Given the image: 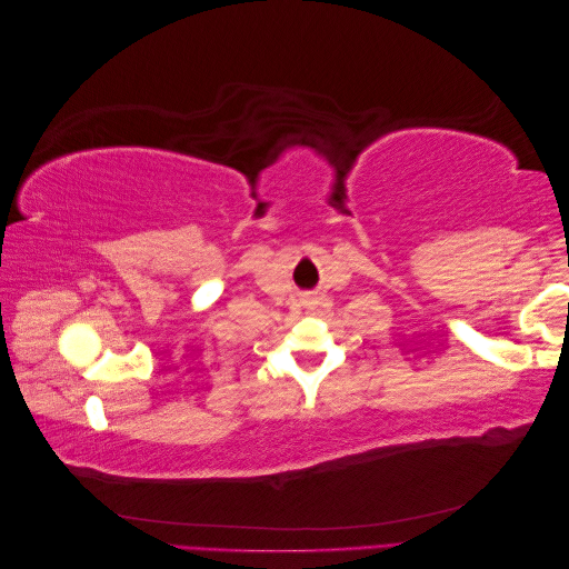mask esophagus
Returning <instances> with one entry per match:
<instances>
[{"label":"esophagus","mask_w":569,"mask_h":569,"mask_svg":"<svg viewBox=\"0 0 569 569\" xmlns=\"http://www.w3.org/2000/svg\"><path fill=\"white\" fill-rule=\"evenodd\" d=\"M303 306H308V308L316 306V299H313V297H306V299H303Z\"/></svg>","instance_id":"34e87169"}]
</instances>
